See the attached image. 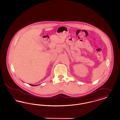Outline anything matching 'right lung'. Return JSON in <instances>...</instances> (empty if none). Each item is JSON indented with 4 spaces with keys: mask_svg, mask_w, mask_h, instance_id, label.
<instances>
[{
    "mask_svg": "<svg viewBox=\"0 0 120 120\" xmlns=\"http://www.w3.org/2000/svg\"><path fill=\"white\" fill-rule=\"evenodd\" d=\"M30 86H38V85H31V84H29Z\"/></svg>",
    "mask_w": 120,
    "mask_h": 120,
    "instance_id": "obj_1",
    "label": "right lung"
}]
</instances>
